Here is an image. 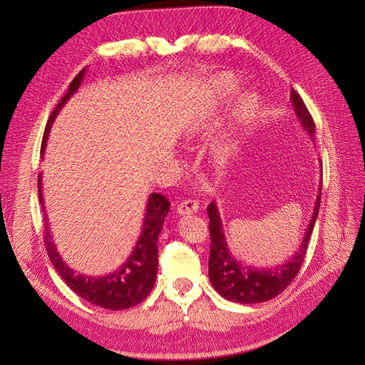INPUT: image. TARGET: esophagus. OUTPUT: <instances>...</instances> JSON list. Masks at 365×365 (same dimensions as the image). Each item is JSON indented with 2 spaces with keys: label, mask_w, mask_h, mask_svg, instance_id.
I'll return each instance as SVG.
<instances>
[{
  "label": "esophagus",
  "mask_w": 365,
  "mask_h": 365,
  "mask_svg": "<svg viewBox=\"0 0 365 365\" xmlns=\"http://www.w3.org/2000/svg\"><path fill=\"white\" fill-rule=\"evenodd\" d=\"M197 210H199V204L196 200H185V202H180L177 207L178 215H192V213H197Z\"/></svg>",
  "instance_id": "34e87169"
}]
</instances>
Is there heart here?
Returning a JSON list of instances; mask_svg holds the SVG:
<instances>
[{"instance_id": "heart-1", "label": "heart", "mask_w": 365, "mask_h": 365, "mask_svg": "<svg viewBox=\"0 0 365 365\" xmlns=\"http://www.w3.org/2000/svg\"><path fill=\"white\" fill-rule=\"evenodd\" d=\"M238 86L235 83H232L229 78H216L212 84V102L215 105H226L229 103L232 97L237 94ZM262 102L260 97L254 92H243L235 100L234 108H232V119L237 128H246L257 119L260 113ZM232 152L230 143H222L216 147V155L218 158L224 160L227 158Z\"/></svg>"}]
</instances>
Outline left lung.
Here are the masks:
<instances>
[{
	"instance_id": "obj_1",
	"label": "left lung",
	"mask_w": 365,
	"mask_h": 365,
	"mask_svg": "<svg viewBox=\"0 0 365 365\" xmlns=\"http://www.w3.org/2000/svg\"><path fill=\"white\" fill-rule=\"evenodd\" d=\"M290 100L299 125L311 136V139H315V123L304 102H302V98L294 89L290 92ZM320 197L322 187L319 188L312 218L309 221L307 230L301 240L298 251L292 255L289 262L277 263L276 267L271 268L243 265L242 262L235 259V255L230 252L227 246L226 235H224L220 208L216 205V200L208 204L207 213L208 218H210V224H208V229H210L208 277H210L215 290L222 298L232 302H240V304H255V302L269 301L276 298L279 293H282L290 285L294 276L298 274L301 263L304 262L309 240H311L317 216H319L320 210Z\"/></svg>"
}]
</instances>
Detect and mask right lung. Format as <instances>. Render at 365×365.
I'll list each match as a JSON object with an SVG mask.
<instances>
[{"label": "right lung", "mask_w": 365, "mask_h": 365, "mask_svg": "<svg viewBox=\"0 0 365 365\" xmlns=\"http://www.w3.org/2000/svg\"><path fill=\"white\" fill-rule=\"evenodd\" d=\"M86 75V68L75 76L72 80L71 86H68L67 94L61 98L58 106L54 108L48 122H46L45 133L42 139L41 155L43 157L46 139H48L50 130L54 119L63 110L66 102L71 98L76 91H78L80 84ZM38 200H41L42 212L45 215V224H43V234H45V247L48 252V257L56 268L58 274L64 279V282L71 287V289L78 294L80 298L86 299L91 304H96L98 307L108 309V311H123V309L133 307L139 302L147 298L155 285V279H157V269H158V237L161 234L163 224L170 208L169 200L158 195V192H152L147 199L145 205V215L141 227V235H139L138 242L135 245V250L131 251L128 259L122 263V265L114 269L113 273L105 276H89L76 273L75 269L67 265L64 259L61 257L56 245L53 242V235L50 230L48 220H46V210L43 204V192H42V173L38 174Z\"/></svg>", "instance_id": "1"}]
</instances>
